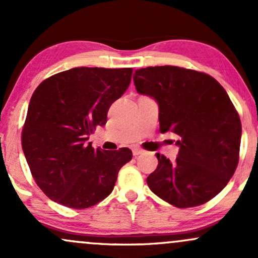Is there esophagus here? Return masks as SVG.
<instances>
[{
	"label": "esophagus",
	"mask_w": 258,
	"mask_h": 258,
	"mask_svg": "<svg viewBox=\"0 0 258 258\" xmlns=\"http://www.w3.org/2000/svg\"><path fill=\"white\" fill-rule=\"evenodd\" d=\"M132 153H133V155L137 156V155H139V154H143V153H144V150L142 149V148L133 147V148H132Z\"/></svg>",
	"instance_id": "obj_1"
}]
</instances>
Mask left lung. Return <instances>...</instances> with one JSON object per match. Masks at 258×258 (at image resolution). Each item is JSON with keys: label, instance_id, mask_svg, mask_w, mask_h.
<instances>
[{"label": "left lung", "instance_id": "left-lung-1", "mask_svg": "<svg viewBox=\"0 0 258 258\" xmlns=\"http://www.w3.org/2000/svg\"><path fill=\"white\" fill-rule=\"evenodd\" d=\"M133 80L138 93L158 102L160 131L180 137L173 162L156 154L150 190L179 209L210 201L239 162L241 122L226 90L205 73L172 65L136 70Z\"/></svg>", "mask_w": 258, "mask_h": 258}]
</instances>
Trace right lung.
I'll return each instance as SVG.
<instances>
[{"instance_id": "1", "label": "right lung", "mask_w": 258, "mask_h": 258, "mask_svg": "<svg viewBox=\"0 0 258 258\" xmlns=\"http://www.w3.org/2000/svg\"><path fill=\"white\" fill-rule=\"evenodd\" d=\"M132 72L73 68L43 80L32 93L22 147L35 182L51 200L87 209L112 191L132 152L96 150L87 141L106 123L109 108L128 88Z\"/></svg>"}]
</instances>
